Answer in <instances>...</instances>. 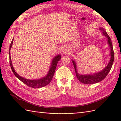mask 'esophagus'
<instances>
[{"mask_svg": "<svg viewBox=\"0 0 121 121\" xmlns=\"http://www.w3.org/2000/svg\"><path fill=\"white\" fill-rule=\"evenodd\" d=\"M62 51H63L62 52H63V53L64 54H68L69 53V50H68V49L67 48H66V47H65V48H64Z\"/></svg>", "mask_w": 121, "mask_h": 121, "instance_id": "obj_1", "label": "esophagus"}]
</instances>
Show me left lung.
Listing matches in <instances>:
<instances>
[{
  "label": "left lung",
  "instance_id": "1",
  "mask_svg": "<svg viewBox=\"0 0 121 121\" xmlns=\"http://www.w3.org/2000/svg\"><path fill=\"white\" fill-rule=\"evenodd\" d=\"M99 30L101 31L102 34L104 35L105 37L108 38V43L111 48V60L109 62L108 64L107 65V66L104 69H102L101 71L99 72L95 73V74L92 75L79 74L77 72V71L76 63L75 61L72 60L73 64L74 65V66L77 78H78V79L80 82L84 84H94L98 83L99 82H100L102 80H103L106 77V76L108 75L109 72L110 71L113 63V60H114V52H113V47L111 38L109 37V36L107 34V33L106 32L104 29L103 28H100Z\"/></svg>",
  "mask_w": 121,
  "mask_h": 121
}]
</instances>
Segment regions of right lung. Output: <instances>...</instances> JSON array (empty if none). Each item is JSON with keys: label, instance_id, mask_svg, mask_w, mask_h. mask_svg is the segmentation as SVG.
<instances>
[{"label": "right lung", "instance_id": "right-lung-1", "mask_svg": "<svg viewBox=\"0 0 121 121\" xmlns=\"http://www.w3.org/2000/svg\"><path fill=\"white\" fill-rule=\"evenodd\" d=\"M13 39L12 41L10 43L9 50L10 49L11 47H12L13 45ZM60 58H61V56L60 54L57 55V56H56L54 57V58L52 60V64H51V67L50 68L48 74H47V75L45 77H43L41 79H38V80H28V79L22 77L21 76H19L16 72L12 65V60H11V57L10 56V52H9V64L10 65V68L12 69V71L13 72L14 75H15V76L17 77L20 80H21L22 82H23L24 84H25L26 85H27V86L31 87L32 88H41L44 86H46L47 85H48L53 78V77L54 74L55 70H56L57 63L58 61L60 60Z\"/></svg>", "mask_w": 121, "mask_h": 121}]
</instances>
